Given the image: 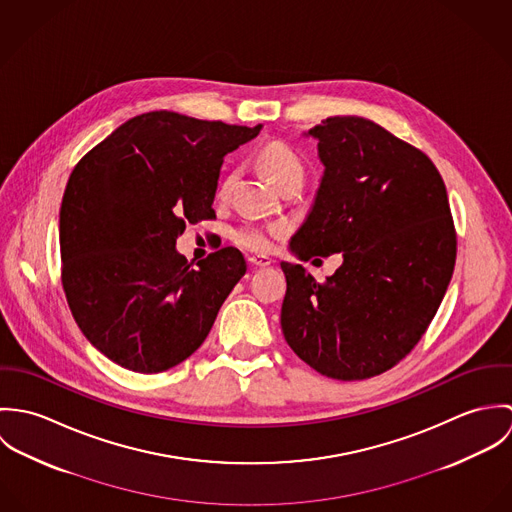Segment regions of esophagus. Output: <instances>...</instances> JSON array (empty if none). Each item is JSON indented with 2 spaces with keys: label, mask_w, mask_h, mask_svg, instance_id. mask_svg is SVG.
<instances>
[{
  "label": "esophagus",
  "mask_w": 512,
  "mask_h": 512,
  "mask_svg": "<svg viewBox=\"0 0 512 512\" xmlns=\"http://www.w3.org/2000/svg\"><path fill=\"white\" fill-rule=\"evenodd\" d=\"M248 262H250L254 268H266V266L272 264V258H268V256H250Z\"/></svg>",
  "instance_id": "1"
}]
</instances>
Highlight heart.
Here are the masks:
<instances>
[{
	"label": "heart",
	"instance_id": "b5f03b06",
	"mask_svg": "<svg viewBox=\"0 0 512 512\" xmlns=\"http://www.w3.org/2000/svg\"><path fill=\"white\" fill-rule=\"evenodd\" d=\"M260 163L264 171L272 177L274 183H284L290 177H303L305 167L301 157L293 151L292 147L284 142H270L260 151ZM232 185V177H226L219 187L220 199H226ZM284 234L282 224H262V222H246L234 230V242L250 252L266 254L274 248L276 240Z\"/></svg>",
	"mask_w": 512,
	"mask_h": 512
}]
</instances>
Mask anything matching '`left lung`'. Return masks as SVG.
<instances>
[{
  "instance_id": "8db88e82",
  "label": "left lung",
  "mask_w": 512,
  "mask_h": 512,
  "mask_svg": "<svg viewBox=\"0 0 512 512\" xmlns=\"http://www.w3.org/2000/svg\"><path fill=\"white\" fill-rule=\"evenodd\" d=\"M325 165L290 250L299 260L343 252L323 284L282 262V331L293 353L337 380H365L422 339L449 286L457 236L432 159L359 116L307 132Z\"/></svg>"
}]
</instances>
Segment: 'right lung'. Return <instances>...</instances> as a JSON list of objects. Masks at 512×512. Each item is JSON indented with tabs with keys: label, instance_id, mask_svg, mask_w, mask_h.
Listing matches in <instances>:
<instances>
[{
	"label": "right lung",
	"instance_id": "obj_1",
	"mask_svg": "<svg viewBox=\"0 0 512 512\" xmlns=\"http://www.w3.org/2000/svg\"><path fill=\"white\" fill-rule=\"evenodd\" d=\"M260 130L157 110L76 163L59 215L61 280L76 325L112 363L163 372L207 339L246 262L226 246L193 268L175 242L185 224L215 219L222 157Z\"/></svg>",
	"mask_w": 512,
	"mask_h": 512
}]
</instances>
